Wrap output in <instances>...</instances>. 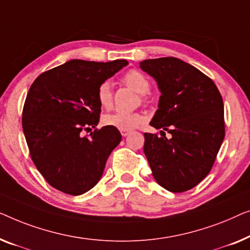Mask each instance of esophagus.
Listing matches in <instances>:
<instances>
[{"mask_svg":"<svg viewBox=\"0 0 250 250\" xmlns=\"http://www.w3.org/2000/svg\"><path fill=\"white\" fill-rule=\"evenodd\" d=\"M130 133V130H121V135L124 137H126Z\"/></svg>","mask_w":250,"mask_h":250,"instance_id":"34e87169","label":"esophagus"}]
</instances>
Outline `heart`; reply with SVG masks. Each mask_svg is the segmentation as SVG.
Listing matches in <instances>:
<instances>
[{
    "mask_svg": "<svg viewBox=\"0 0 250 250\" xmlns=\"http://www.w3.org/2000/svg\"><path fill=\"white\" fill-rule=\"evenodd\" d=\"M124 82L130 88H132L138 94H146L149 90L150 83L148 79L137 70H131L126 72L124 77ZM97 98L102 106L108 108L112 106L113 95H112V86L108 82H105L98 87ZM145 122V115L140 112H114L103 117L104 125L112 126L118 130H132L138 128Z\"/></svg>",
    "mask_w": 250,
    "mask_h": 250,
    "instance_id": "1",
    "label": "heart"
}]
</instances>
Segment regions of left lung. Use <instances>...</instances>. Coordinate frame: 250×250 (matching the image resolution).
Returning <instances> with one entry per match:
<instances>
[{"instance_id": "1", "label": "left lung", "mask_w": 250, "mask_h": 250, "mask_svg": "<svg viewBox=\"0 0 250 250\" xmlns=\"http://www.w3.org/2000/svg\"><path fill=\"white\" fill-rule=\"evenodd\" d=\"M139 65L161 91L149 122L162 129L161 137L144 133V153L157 184L172 192L187 191L209 173L222 145V96L212 79L180 59H149Z\"/></svg>"}]
</instances>
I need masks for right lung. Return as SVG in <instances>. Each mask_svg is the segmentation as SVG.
Returning <instances> with one entry per match:
<instances>
[{
	"label": "right lung",
	"mask_w": 250,
	"mask_h": 250,
	"mask_svg": "<svg viewBox=\"0 0 250 250\" xmlns=\"http://www.w3.org/2000/svg\"><path fill=\"white\" fill-rule=\"evenodd\" d=\"M126 64V60H70L42 73L30 86L23 133L37 170L53 188L78 196L100 181L121 133L107 125L90 132L89 138L83 131L100 122L98 87Z\"/></svg>",
	"instance_id": "add662e5"
}]
</instances>
